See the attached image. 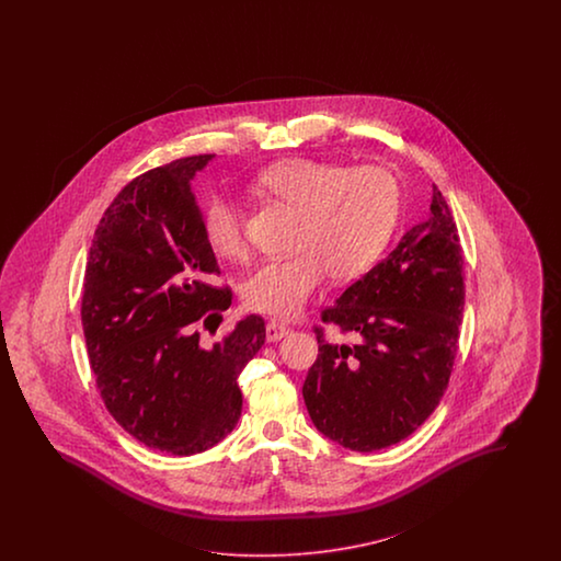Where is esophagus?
Returning <instances> with one entry per match:
<instances>
[{
  "label": "esophagus",
  "mask_w": 561,
  "mask_h": 561,
  "mask_svg": "<svg viewBox=\"0 0 561 561\" xmlns=\"http://www.w3.org/2000/svg\"><path fill=\"white\" fill-rule=\"evenodd\" d=\"M289 331H291V329H289L288 324L284 323V321L273 319V321L267 323L265 335H267V341H279L282 337H286Z\"/></svg>",
  "instance_id": "obj_1"
}]
</instances>
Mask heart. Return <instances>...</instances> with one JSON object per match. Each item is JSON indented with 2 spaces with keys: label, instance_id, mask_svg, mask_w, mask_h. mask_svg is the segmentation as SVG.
Segmentation results:
<instances>
[{
  "label": "heart",
  "instance_id": "heart-1",
  "mask_svg": "<svg viewBox=\"0 0 561 561\" xmlns=\"http://www.w3.org/2000/svg\"><path fill=\"white\" fill-rule=\"evenodd\" d=\"M259 185L300 211L291 242L296 253L259 265L242 289L247 306L263 314H298L327 273L335 282H347L368 272L399 220V181L378 164L347 169L291 158L261 172ZM204 234L216 255L232 261L249 256L244 216L224 197L207 205Z\"/></svg>",
  "mask_w": 561,
  "mask_h": 561
}]
</instances>
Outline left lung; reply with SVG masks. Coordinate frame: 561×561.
<instances>
[{"label":"left lung","instance_id":"1","mask_svg":"<svg viewBox=\"0 0 561 561\" xmlns=\"http://www.w3.org/2000/svg\"><path fill=\"white\" fill-rule=\"evenodd\" d=\"M430 218L321 312L319 356L306 374L312 424L343 448L373 453L405 440L448 387L459 350L465 272L457 221L434 185Z\"/></svg>","mask_w":561,"mask_h":561}]
</instances>
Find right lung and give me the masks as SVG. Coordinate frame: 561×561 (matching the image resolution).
I'll use <instances>...</instances> for the list:
<instances>
[{
  "mask_svg": "<svg viewBox=\"0 0 561 561\" xmlns=\"http://www.w3.org/2000/svg\"><path fill=\"white\" fill-rule=\"evenodd\" d=\"M211 153L156 167L106 207L85 263L82 324L104 408L148 448L197 455L238 424V374L265 343V321L242 319L216 343L232 289L204 234L191 179Z\"/></svg>",
  "mask_w": 561,
  "mask_h": 561,
  "instance_id": "1",
  "label": "right lung"
}]
</instances>
